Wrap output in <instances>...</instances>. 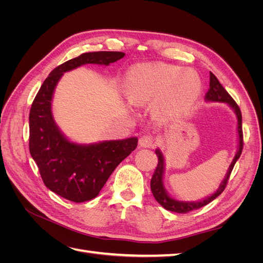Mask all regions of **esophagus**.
Wrapping results in <instances>:
<instances>
[{
  "label": "esophagus",
  "mask_w": 263,
  "mask_h": 263,
  "mask_svg": "<svg viewBox=\"0 0 263 263\" xmlns=\"http://www.w3.org/2000/svg\"><path fill=\"white\" fill-rule=\"evenodd\" d=\"M139 144L144 148H150L155 145V138L151 135H144L139 139Z\"/></svg>",
  "instance_id": "obj_1"
}]
</instances>
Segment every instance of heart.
I'll use <instances>...</instances> for the list:
<instances>
[{"label": "heart", "instance_id": "heart-1", "mask_svg": "<svg viewBox=\"0 0 263 263\" xmlns=\"http://www.w3.org/2000/svg\"><path fill=\"white\" fill-rule=\"evenodd\" d=\"M201 87V79L194 71L162 62L135 66L125 80L126 97L133 104L160 97V108L165 113H179L192 106Z\"/></svg>", "mask_w": 263, "mask_h": 263}]
</instances>
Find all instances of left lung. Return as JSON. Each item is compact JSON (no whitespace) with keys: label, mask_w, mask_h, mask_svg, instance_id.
I'll list each match as a JSON object with an SVG mask.
<instances>
[{"label":"left lung","mask_w":263,"mask_h":263,"mask_svg":"<svg viewBox=\"0 0 263 263\" xmlns=\"http://www.w3.org/2000/svg\"><path fill=\"white\" fill-rule=\"evenodd\" d=\"M205 99L209 101H215V102H225L227 104H229L232 106L237 115L238 118V134H239V149H238V153L235 156L234 160L229 166V170L227 172V176L225 178V180L221 182V184L219 186V189L215 192L212 196L205 198V200L201 201V202H180V201H176L171 198L168 194L165 193V191L163 189V183H162V178H163V169H164V159L162 154L159 150H156V155L158 157V165L155 170V173L153 178H151L150 181V189L151 192H153L156 201L160 204L162 208H164L165 210L174 212V213H181V214H185L189 213L191 211L194 210H198L203 208V206L208 205L209 203H211L212 201H214L218 195H220L222 193L227 186V183L229 180L230 174H232V171L234 169V165L236 163V161L239 159L241 153H242V148H243V134H242V117H241V110L238 106L237 103L235 102V100L230 97L229 93L224 89L219 81L217 80V78L215 77L212 72H210V89L209 91L206 92L205 94Z\"/></svg>","instance_id":"obj_1"}]
</instances>
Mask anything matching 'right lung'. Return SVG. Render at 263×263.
Returning <instances> with one entry per match:
<instances>
[{
	"instance_id": "obj_1",
	"label": "right lung",
	"mask_w": 263,
	"mask_h": 263,
	"mask_svg": "<svg viewBox=\"0 0 263 263\" xmlns=\"http://www.w3.org/2000/svg\"><path fill=\"white\" fill-rule=\"evenodd\" d=\"M125 55L121 51L85 52L63 62L46 78L29 113V153L44 184L74 203L97 197L110 174L137 147L138 139L109 140L90 146L70 142L59 132L51 115L54 86L63 72L85 63L109 65Z\"/></svg>"
}]
</instances>
